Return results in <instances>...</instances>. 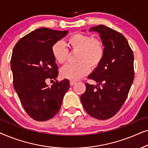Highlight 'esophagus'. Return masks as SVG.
I'll use <instances>...</instances> for the list:
<instances>
[{
	"label": "esophagus",
	"instance_id": "34e87169",
	"mask_svg": "<svg viewBox=\"0 0 148 148\" xmlns=\"http://www.w3.org/2000/svg\"><path fill=\"white\" fill-rule=\"evenodd\" d=\"M76 84V82H73V81H71L70 82V86H74L75 84Z\"/></svg>",
	"mask_w": 148,
	"mask_h": 148
}]
</instances>
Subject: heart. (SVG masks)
<instances>
[{"mask_svg":"<svg viewBox=\"0 0 148 148\" xmlns=\"http://www.w3.org/2000/svg\"><path fill=\"white\" fill-rule=\"evenodd\" d=\"M66 44L71 51L77 52L76 62L66 64L60 69V75L63 78L79 79L88 73L90 66L92 69L98 67L104 57V46L102 40L89 34H73L66 39ZM51 52L58 63L63 64L67 60L69 50L62 42H56L52 46Z\"/></svg>","mask_w":148,"mask_h":148,"instance_id":"obj_1","label":"heart"}]
</instances>
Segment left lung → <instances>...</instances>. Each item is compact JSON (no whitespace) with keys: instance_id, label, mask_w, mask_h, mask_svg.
Here are the masks:
<instances>
[{"instance_id":"1","label":"left lung","mask_w":148,"mask_h":148,"mask_svg":"<svg viewBox=\"0 0 148 148\" xmlns=\"http://www.w3.org/2000/svg\"><path fill=\"white\" fill-rule=\"evenodd\" d=\"M90 31L100 34L105 54L100 65L88 76L98 84L86 83L81 101L91 116L106 120L119 112L128 96L134 79V56L126 38L116 30L99 25Z\"/></svg>"}]
</instances>
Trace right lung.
<instances>
[{
    "instance_id": "right-lung-1",
    "label": "right lung",
    "mask_w": 148,
    "mask_h": 148,
    "mask_svg": "<svg viewBox=\"0 0 148 148\" xmlns=\"http://www.w3.org/2000/svg\"><path fill=\"white\" fill-rule=\"evenodd\" d=\"M68 31L42 27L21 38L13 48L11 59L13 86L27 114L34 120L46 121L59 111L69 81L58 82V66L51 48ZM48 80H56L51 87Z\"/></svg>"
}]
</instances>
